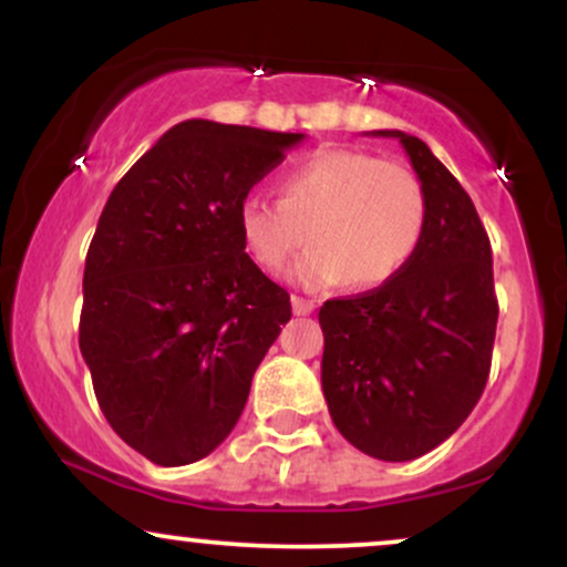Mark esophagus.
<instances>
[{
  "label": "esophagus",
  "instance_id": "obj_1",
  "mask_svg": "<svg viewBox=\"0 0 567 567\" xmlns=\"http://www.w3.org/2000/svg\"><path fill=\"white\" fill-rule=\"evenodd\" d=\"M315 311V301H309V298H301V296H292V315L298 317H306Z\"/></svg>",
  "mask_w": 567,
  "mask_h": 567
}]
</instances>
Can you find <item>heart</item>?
<instances>
[{"mask_svg": "<svg viewBox=\"0 0 567 567\" xmlns=\"http://www.w3.org/2000/svg\"><path fill=\"white\" fill-rule=\"evenodd\" d=\"M303 229L315 250L292 277L306 288L351 282L373 290L392 282L419 252L426 197L419 178L396 162L351 148H320L279 178V202L245 194L237 231L247 256L282 271L301 250Z\"/></svg>", "mask_w": 567, "mask_h": 567, "instance_id": "obj_1", "label": "heart"}]
</instances>
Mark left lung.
I'll list each match as a JSON object with an SVG mask.
<instances>
[{
	"label": "left lung",
	"instance_id": "left-lung-1",
	"mask_svg": "<svg viewBox=\"0 0 567 567\" xmlns=\"http://www.w3.org/2000/svg\"><path fill=\"white\" fill-rule=\"evenodd\" d=\"M373 135L408 152L426 231L392 282L324 301L322 392L357 451L413 461L451 437L483 396L498 322L493 252L470 194L424 141L402 130Z\"/></svg>",
	"mask_w": 567,
	"mask_h": 567
}]
</instances>
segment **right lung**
Listing matches in <instances>:
<instances>
[{
  "instance_id": "obj_1",
  "label": "right lung",
  "mask_w": 567,
  "mask_h": 567,
  "mask_svg": "<svg viewBox=\"0 0 567 567\" xmlns=\"http://www.w3.org/2000/svg\"><path fill=\"white\" fill-rule=\"evenodd\" d=\"M301 138L181 122L97 218L80 349L106 421L154 464H194L229 437L290 320L288 290L245 252L237 205Z\"/></svg>"
}]
</instances>
